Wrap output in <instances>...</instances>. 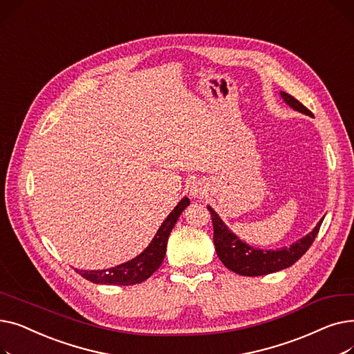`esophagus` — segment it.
<instances>
[{
  "mask_svg": "<svg viewBox=\"0 0 354 354\" xmlns=\"http://www.w3.org/2000/svg\"><path fill=\"white\" fill-rule=\"evenodd\" d=\"M191 195L199 198V196H203V192H202V189L199 187H196V185H195V187L191 189Z\"/></svg>",
  "mask_w": 354,
  "mask_h": 354,
  "instance_id": "obj_1",
  "label": "esophagus"
}]
</instances>
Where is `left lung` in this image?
Listing matches in <instances>:
<instances>
[{
  "instance_id": "left-lung-1",
  "label": "left lung",
  "mask_w": 354,
  "mask_h": 354,
  "mask_svg": "<svg viewBox=\"0 0 354 354\" xmlns=\"http://www.w3.org/2000/svg\"><path fill=\"white\" fill-rule=\"evenodd\" d=\"M281 97L294 110L301 111L304 115L313 116L311 111L303 103L294 99L291 95H288V93L281 91ZM208 209L212 218L214 244H215L216 255L219 257L222 264H224L228 270L239 275H247V277L267 275V274L291 267L307 252V250L314 243V239L317 236L322 227V221H320L310 234L297 241L295 244L290 245L288 248L286 247L277 251L274 250L264 251V250L250 247L248 244L243 243V241L228 230V227L222 222V219L216 215V212L211 207H208Z\"/></svg>"
}]
</instances>
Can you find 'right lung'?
<instances>
[{"label": "right lung", "instance_id": "1", "mask_svg": "<svg viewBox=\"0 0 354 354\" xmlns=\"http://www.w3.org/2000/svg\"><path fill=\"white\" fill-rule=\"evenodd\" d=\"M189 205V199L183 198L175 209L169 214L160 228L158 230L152 243L149 247L132 261H127L118 267L102 270V271H84L76 270L86 280L96 284H109V286H133L147 280L160 266L166 254L167 238L171 235L172 228L182 211Z\"/></svg>", "mask_w": 354, "mask_h": 354}]
</instances>
